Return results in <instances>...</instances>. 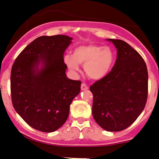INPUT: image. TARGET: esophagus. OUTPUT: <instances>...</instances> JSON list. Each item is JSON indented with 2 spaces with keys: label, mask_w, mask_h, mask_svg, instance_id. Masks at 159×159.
<instances>
[{
  "label": "esophagus",
  "mask_w": 159,
  "mask_h": 159,
  "mask_svg": "<svg viewBox=\"0 0 159 159\" xmlns=\"http://www.w3.org/2000/svg\"><path fill=\"white\" fill-rule=\"evenodd\" d=\"M81 89L82 90V91H84V90L88 89V87L87 86V85L85 84L84 83H82V84H81Z\"/></svg>",
  "instance_id": "34e87169"
}]
</instances>
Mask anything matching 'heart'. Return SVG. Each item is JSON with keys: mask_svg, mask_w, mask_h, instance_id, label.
Here are the masks:
<instances>
[{"mask_svg": "<svg viewBox=\"0 0 159 159\" xmlns=\"http://www.w3.org/2000/svg\"><path fill=\"white\" fill-rule=\"evenodd\" d=\"M114 61L113 50L108 46L82 45L76 47L73 55L64 56V62L74 74L79 71V65H84L86 75L91 79L99 80L109 73Z\"/></svg>", "mask_w": 159, "mask_h": 159, "instance_id": "1", "label": "heart"}]
</instances>
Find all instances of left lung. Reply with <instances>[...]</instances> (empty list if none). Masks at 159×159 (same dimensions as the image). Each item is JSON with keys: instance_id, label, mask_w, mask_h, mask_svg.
<instances>
[{"instance_id": "obj_1", "label": "left lung", "mask_w": 159, "mask_h": 159, "mask_svg": "<svg viewBox=\"0 0 159 159\" xmlns=\"http://www.w3.org/2000/svg\"><path fill=\"white\" fill-rule=\"evenodd\" d=\"M117 51L109 74L90 87L93 119L103 129L118 132L133 124L146 106L148 71L138 52L120 39H107Z\"/></svg>"}]
</instances>
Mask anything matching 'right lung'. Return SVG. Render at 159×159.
Wrapping results in <instances>:
<instances>
[{
    "label": "right lung",
    "mask_w": 159,
    "mask_h": 159,
    "mask_svg": "<svg viewBox=\"0 0 159 159\" xmlns=\"http://www.w3.org/2000/svg\"><path fill=\"white\" fill-rule=\"evenodd\" d=\"M73 39L65 35L36 38L20 53L11 69V91L16 113L31 127L52 133L66 123L80 81L67 78L64 52Z\"/></svg>",
    "instance_id": "obj_1"
}]
</instances>
